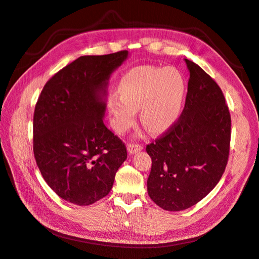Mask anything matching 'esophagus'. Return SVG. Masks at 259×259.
Returning <instances> with one entry per match:
<instances>
[{
	"instance_id": "esophagus-1",
	"label": "esophagus",
	"mask_w": 259,
	"mask_h": 259,
	"mask_svg": "<svg viewBox=\"0 0 259 259\" xmlns=\"http://www.w3.org/2000/svg\"><path fill=\"white\" fill-rule=\"evenodd\" d=\"M143 149L142 144L139 143H128L127 145V150L130 154H135L137 152H140Z\"/></svg>"
}]
</instances>
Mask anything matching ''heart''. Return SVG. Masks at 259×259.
I'll list each match as a JSON object with an SVG mask.
<instances>
[{
  "label": "heart",
  "instance_id": "heart-1",
  "mask_svg": "<svg viewBox=\"0 0 259 259\" xmlns=\"http://www.w3.org/2000/svg\"><path fill=\"white\" fill-rule=\"evenodd\" d=\"M118 94L108 99V109L118 134L127 132L136 121L140 109V121L152 134H162L181 114L186 81L173 66H139L123 75Z\"/></svg>",
  "mask_w": 259,
  "mask_h": 259
}]
</instances>
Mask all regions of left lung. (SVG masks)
<instances>
[{
  "mask_svg": "<svg viewBox=\"0 0 259 259\" xmlns=\"http://www.w3.org/2000/svg\"><path fill=\"white\" fill-rule=\"evenodd\" d=\"M185 61L190 77L182 115L145 149L152 158L148 194L168 211L188 209L207 196L230 154L231 115L220 86L198 64Z\"/></svg>",
  "mask_w": 259,
  "mask_h": 259,
  "instance_id": "1",
  "label": "left lung"
}]
</instances>
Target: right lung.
Wrapping results in <instances>:
<instances>
[{"mask_svg":"<svg viewBox=\"0 0 259 259\" xmlns=\"http://www.w3.org/2000/svg\"><path fill=\"white\" fill-rule=\"evenodd\" d=\"M122 50L83 56L46 83L34 112V155L50 188L64 200L89 205L109 194L127 158L124 143L104 124L110 74Z\"/></svg>","mask_w":259,"mask_h":259,"instance_id":"add662e5","label":"right lung"}]
</instances>
